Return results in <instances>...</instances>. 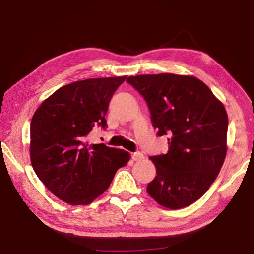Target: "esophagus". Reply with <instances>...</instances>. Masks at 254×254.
I'll use <instances>...</instances> for the list:
<instances>
[{
  "label": "esophagus",
  "instance_id": "1",
  "mask_svg": "<svg viewBox=\"0 0 254 254\" xmlns=\"http://www.w3.org/2000/svg\"><path fill=\"white\" fill-rule=\"evenodd\" d=\"M132 159H133L134 161H141V160L144 159V155H143L142 153H139V152L133 153V154H132Z\"/></svg>",
  "mask_w": 254,
  "mask_h": 254
}]
</instances>
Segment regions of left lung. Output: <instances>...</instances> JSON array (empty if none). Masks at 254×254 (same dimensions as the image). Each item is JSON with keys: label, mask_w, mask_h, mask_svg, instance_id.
I'll use <instances>...</instances> for the list:
<instances>
[{"label": "left lung", "mask_w": 254, "mask_h": 254, "mask_svg": "<svg viewBox=\"0 0 254 254\" xmlns=\"http://www.w3.org/2000/svg\"><path fill=\"white\" fill-rule=\"evenodd\" d=\"M127 80L147 102L157 135L170 136L167 154L150 157L157 175L147 193L164 207H186L208 190L225 161V107L191 75L147 74Z\"/></svg>", "instance_id": "8db88e82"}]
</instances>
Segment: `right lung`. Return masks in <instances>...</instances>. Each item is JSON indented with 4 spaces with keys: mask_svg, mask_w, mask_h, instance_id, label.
Here are the masks:
<instances>
[{
    "mask_svg": "<svg viewBox=\"0 0 254 254\" xmlns=\"http://www.w3.org/2000/svg\"><path fill=\"white\" fill-rule=\"evenodd\" d=\"M126 78L67 84L42 101L31 119L32 168L52 194L69 205L90 204L130 160L127 150L89 143L94 127H106L109 101Z\"/></svg>",
    "mask_w": 254,
    "mask_h": 254,
    "instance_id": "1",
    "label": "right lung"
}]
</instances>
